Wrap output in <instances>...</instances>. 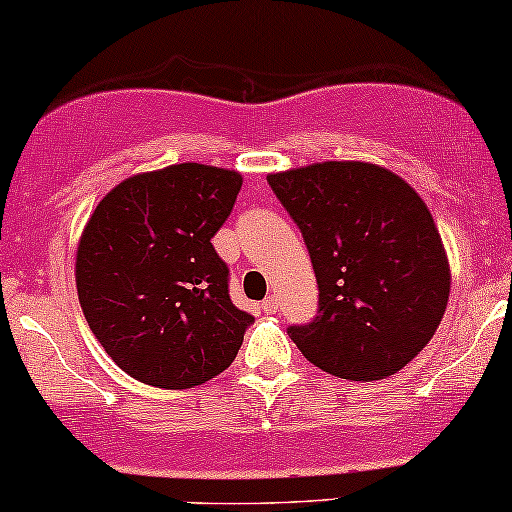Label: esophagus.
<instances>
[{
  "label": "esophagus",
  "mask_w": 512,
  "mask_h": 512,
  "mask_svg": "<svg viewBox=\"0 0 512 512\" xmlns=\"http://www.w3.org/2000/svg\"><path fill=\"white\" fill-rule=\"evenodd\" d=\"M262 310L267 312V315H274V312L279 310V303H276V298H267V300H264Z\"/></svg>",
  "instance_id": "obj_1"
}]
</instances>
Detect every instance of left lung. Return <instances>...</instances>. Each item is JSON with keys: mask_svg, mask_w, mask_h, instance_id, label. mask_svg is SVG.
<instances>
[{"mask_svg": "<svg viewBox=\"0 0 512 512\" xmlns=\"http://www.w3.org/2000/svg\"><path fill=\"white\" fill-rule=\"evenodd\" d=\"M315 267L319 315L288 336L312 365L377 381L432 341L451 267L432 212L386 166L317 162L267 176Z\"/></svg>", "mask_w": 512, "mask_h": 512, "instance_id": "left-lung-1", "label": "left lung"}]
</instances>
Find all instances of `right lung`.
<instances>
[{
  "label": "right lung",
  "mask_w": 512,
  "mask_h": 512,
  "mask_svg": "<svg viewBox=\"0 0 512 512\" xmlns=\"http://www.w3.org/2000/svg\"><path fill=\"white\" fill-rule=\"evenodd\" d=\"M243 176L197 162L128 176L78 240L76 288L107 355L157 389H193L236 360L252 317L229 298L212 238Z\"/></svg>",
  "instance_id": "obj_1"
}]
</instances>
